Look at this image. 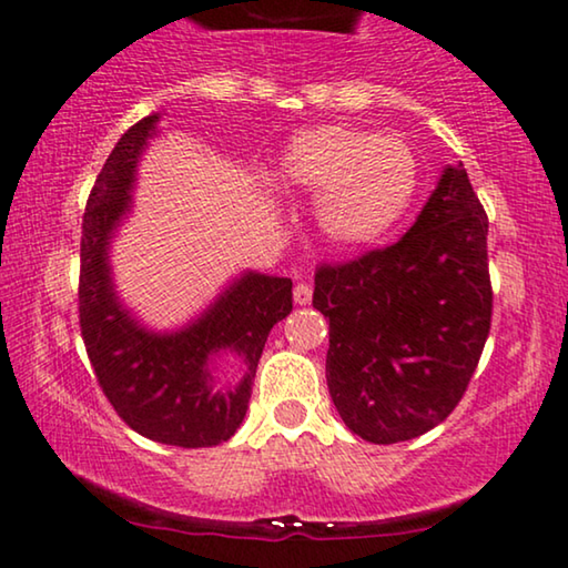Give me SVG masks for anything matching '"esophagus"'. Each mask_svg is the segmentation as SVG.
<instances>
[{"label": "esophagus", "instance_id": "obj_1", "mask_svg": "<svg viewBox=\"0 0 568 568\" xmlns=\"http://www.w3.org/2000/svg\"><path fill=\"white\" fill-rule=\"evenodd\" d=\"M312 293H314L312 285H308V283H298L296 288H293V298H296V304L306 306L308 301H312Z\"/></svg>", "mask_w": 568, "mask_h": 568}]
</instances>
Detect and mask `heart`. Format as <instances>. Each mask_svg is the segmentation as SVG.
Returning <instances> with one entry per match:
<instances>
[{
  "instance_id": "obj_1",
  "label": "heart",
  "mask_w": 568,
  "mask_h": 568,
  "mask_svg": "<svg viewBox=\"0 0 568 568\" xmlns=\"http://www.w3.org/2000/svg\"><path fill=\"white\" fill-rule=\"evenodd\" d=\"M275 175L288 189L317 191L314 217L329 243L362 248L404 217L419 162L398 135L333 123L293 135Z\"/></svg>"
}]
</instances>
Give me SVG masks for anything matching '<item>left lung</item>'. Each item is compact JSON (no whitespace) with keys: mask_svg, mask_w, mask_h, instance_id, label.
Wrapping results in <instances>:
<instances>
[{"mask_svg":"<svg viewBox=\"0 0 568 568\" xmlns=\"http://www.w3.org/2000/svg\"><path fill=\"white\" fill-rule=\"evenodd\" d=\"M312 304L329 320L327 387L351 433L390 445L445 422L493 317L487 214L464 164L443 170L404 239L317 267Z\"/></svg>","mask_w":568,"mask_h":568,"instance_id":"1","label":"left lung"}]
</instances>
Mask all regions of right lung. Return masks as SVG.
I'll use <instances>...</instances> for the list:
<instances>
[{
    "label": "right lung",
    "mask_w": 568,
    "mask_h": 568,
    "mask_svg": "<svg viewBox=\"0 0 568 568\" xmlns=\"http://www.w3.org/2000/svg\"><path fill=\"white\" fill-rule=\"evenodd\" d=\"M156 120L149 114L128 128L85 201L78 320L97 383L128 427L164 445L210 448L241 427L270 329L293 308V283L246 272L178 333H152L131 317L112 285L110 239L131 210L135 164ZM222 355L244 364L239 386L213 379Z\"/></svg>",
    "instance_id": "1"
}]
</instances>
